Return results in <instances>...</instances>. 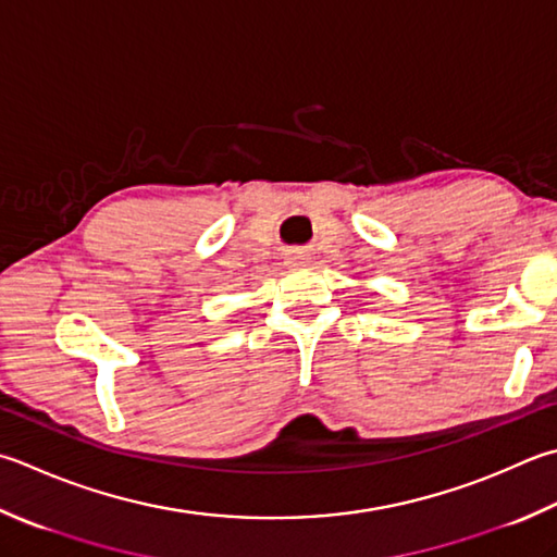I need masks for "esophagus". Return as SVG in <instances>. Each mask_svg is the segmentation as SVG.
Wrapping results in <instances>:
<instances>
[{"mask_svg": "<svg viewBox=\"0 0 557 557\" xmlns=\"http://www.w3.org/2000/svg\"><path fill=\"white\" fill-rule=\"evenodd\" d=\"M308 259H310L308 251H302V249H290L288 255H286V264H290V267H300V264H306Z\"/></svg>", "mask_w": 557, "mask_h": 557, "instance_id": "34e87169", "label": "esophagus"}]
</instances>
